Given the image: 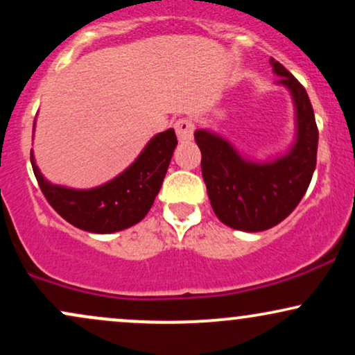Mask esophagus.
<instances>
[{
    "label": "esophagus",
    "instance_id": "esophagus-1",
    "mask_svg": "<svg viewBox=\"0 0 355 355\" xmlns=\"http://www.w3.org/2000/svg\"><path fill=\"white\" fill-rule=\"evenodd\" d=\"M193 130L195 125L190 118H180V120L175 123V132H177L178 140H180L182 144L193 140Z\"/></svg>",
    "mask_w": 355,
    "mask_h": 355
}]
</instances>
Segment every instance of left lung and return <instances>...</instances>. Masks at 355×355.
I'll use <instances>...</instances> for the list:
<instances>
[{
  "label": "left lung",
  "instance_id": "8db88e82",
  "mask_svg": "<svg viewBox=\"0 0 355 355\" xmlns=\"http://www.w3.org/2000/svg\"><path fill=\"white\" fill-rule=\"evenodd\" d=\"M270 64L275 85L288 89L295 108L294 144L284 153L254 160L211 130L195 132L211 209L220 222L242 232L268 230L287 218L315 170L319 132L307 92L279 61L270 58Z\"/></svg>",
  "mask_w": 355,
  "mask_h": 355
}]
</instances>
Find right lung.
I'll list each match as a JSON object with an SVG mask.
<instances>
[{"instance_id":"right-lung-1","label":"right lung","mask_w":355,"mask_h":355,"mask_svg":"<svg viewBox=\"0 0 355 355\" xmlns=\"http://www.w3.org/2000/svg\"><path fill=\"white\" fill-rule=\"evenodd\" d=\"M177 144L173 128L157 133L132 165L93 189H70L48 182L33 152L31 165L43 195L67 222L92 234H113L135 225L152 209Z\"/></svg>"}]
</instances>
